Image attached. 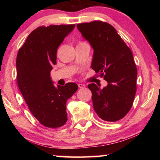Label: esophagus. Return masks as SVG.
I'll list each match as a JSON object with an SVG mask.
<instances>
[{
	"label": "esophagus",
	"instance_id": "34e87169",
	"mask_svg": "<svg viewBox=\"0 0 160 160\" xmlns=\"http://www.w3.org/2000/svg\"><path fill=\"white\" fill-rule=\"evenodd\" d=\"M78 85V88H85V85H84V84H82V83H79Z\"/></svg>",
	"mask_w": 160,
	"mask_h": 160
}]
</instances>
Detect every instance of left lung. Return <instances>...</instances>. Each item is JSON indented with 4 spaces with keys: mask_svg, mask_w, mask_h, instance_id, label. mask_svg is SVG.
I'll return each mask as SVG.
<instances>
[{
    "mask_svg": "<svg viewBox=\"0 0 160 160\" xmlns=\"http://www.w3.org/2000/svg\"><path fill=\"white\" fill-rule=\"evenodd\" d=\"M77 28L94 50L92 68L108 83L103 89L88 85L94 109L102 120H120L131 109L136 92L137 68L131 51L107 22L93 21Z\"/></svg>",
    "mask_w": 160,
    "mask_h": 160,
    "instance_id": "obj_1",
    "label": "left lung"
}]
</instances>
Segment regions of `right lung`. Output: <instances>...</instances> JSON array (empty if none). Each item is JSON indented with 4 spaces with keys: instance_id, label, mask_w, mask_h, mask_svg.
Masks as SVG:
<instances>
[{
    "instance_id": "obj_1",
    "label": "right lung",
    "mask_w": 160,
    "mask_h": 160,
    "mask_svg": "<svg viewBox=\"0 0 160 160\" xmlns=\"http://www.w3.org/2000/svg\"><path fill=\"white\" fill-rule=\"evenodd\" d=\"M75 26L39 27L29 34L18 53L19 89L32 114L48 128H59L66 123V102L78 88L73 82L55 86L50 75L59 45Z\"/></svg>"
}]
</instances>
